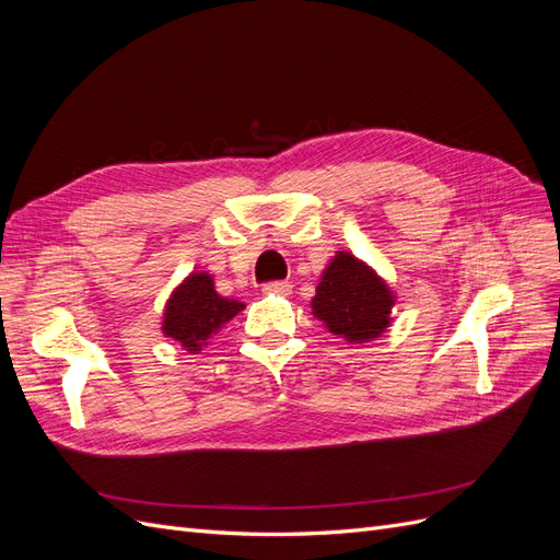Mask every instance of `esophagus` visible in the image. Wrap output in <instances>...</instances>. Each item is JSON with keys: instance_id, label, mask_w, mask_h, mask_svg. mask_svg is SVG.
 <instances>
[{"instance_id": "1", "label": "esophagus", "mask_w": 560, "mask_h": 560, "mask_svg": "<svg viewBox=\"0 0 560 560\" xmlns=\"http://www.w3.org/2000/svg\"><path fill=\"white\" fill-rule=\"evenodd\" d=\"M261 290H264V294H290L292 284L284 280H276V282H266Z\"/></svg>"}]
</instances>
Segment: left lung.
I'll list each match as a JSON object with an SVG mask.
<instances>
[{
	"mask_svg": "<svg viewBox=\"0 0 560 560\" xmlns=\"http://www.w3.org/2000/svg\"><path fill=\"white\" fill-rule=\"evenodd\" d=\"M311 306L331 334L350 343H366L389 327L395 296L374 268L348 252H338L322 273Z\"/></svg>",
	"mask_w": 560,
	"mask_h": 560,
	"instance_id": "obj_1",
	"label": "left lung"
}]
</instances>
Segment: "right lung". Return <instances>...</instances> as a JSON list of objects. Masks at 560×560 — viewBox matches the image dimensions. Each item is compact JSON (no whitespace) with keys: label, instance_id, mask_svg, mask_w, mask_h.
<instances>
[{"label":"right lung","instance_id":"add662e5","mask_svg":"<svg viewBox=\"0 0 560 560\" xmlns=\"http://www.w3.org/2000/svg\"><path fill=\"white\" fill-rule=\"evenodd\" d=\"M245 308V303L217 294L212 276L191 273L167 301L163 313V334L198 354L208 338L222 329L229 319H233Z\"/></svg>","mask_w":560,"mask_h":560}]
</instances>
